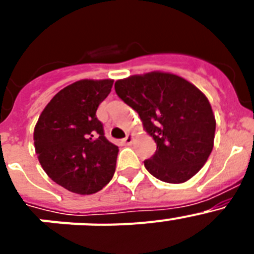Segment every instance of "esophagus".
Returning <instances> with one entry per match:
<instances>
[{"mask_svg": "<svg viewBox=\"0 0 254 254\" xmlns=\"http://www.w3.org/2000/svg\"><path fill=\"white\" fill-rule=\"evenodd\" d=\"M132 140H133V137H132V134H127V136H126V138H123L122 142L125 143V145H131Z\"/></svg>", "mask_w": 254, "mask_h": 254, "instance_id": "esophagus-1", "label": "esophagus"}]
</instances>
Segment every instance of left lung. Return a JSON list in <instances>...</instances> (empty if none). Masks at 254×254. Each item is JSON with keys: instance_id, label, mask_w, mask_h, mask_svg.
Masks as SVG:
<instances>
[{"instance_id": "8db88e82", "label": "left lung", "mask_w": 254, "mask_h": 254, "mask_svg": "<svg viewBox=\"0 0 254 254\" xmlns=\"http://www.w3.org/2000/svg\"><path fill=\"white\" fill-rule=\"evenodd\" d=\"M114 89L156 142L155 154L143 161L147 172L167 183L192 178L214 147L216 121L205 94L181 76L159 71L118 80Z\"/></svg>"}]
</instances>
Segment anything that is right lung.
<instances>
[{
    "instance_id": "1",
    "label": "right lung",
    "mask_w": 254,
    "mask_h": 254,
    "mask_svg": "<svg viewBox=\"0 0 254 254\" xmlns=\"http://www.w3.org/2000/svg\"><path fill=\"white\" fill-rule=\"evenodd\" d=\"M113 80H80L58 91L34 128L38 160L49 178L67 190L93 194L116 172L118 146L104 136L96 109Z\"/></svg>"
}]
</instances>
